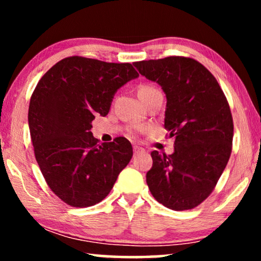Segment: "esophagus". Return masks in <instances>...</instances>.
Here are the masks:
<instances>
[{
  "label": "esophagus",
  "mask_w": 261,
  "mask_h": 261,
  "mask_svg": "<svg viewBox=\"0 0 261 261\" xmlns=\"http://www.w3.org/2000/svg\"><path fill=\"white\" fill-rule=\"evenodd\" d=\"M133 151H134V154L137 155V154H139V153H144L145 149L141 148V147H139V146H134Z\"/></svg>",
  "instance_id": "1"
}]
</instances>
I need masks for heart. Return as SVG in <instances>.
<instances>
[{"label": "heart", "instance_id": "1", "mask_svg": "<svg viewBox=\"0 0 261 261\" xmlns=\"http://www.w3.org/2000/svg\"><path fill=\"white\" fill-rule=\"evenodd\" d=\"M159 90L155 87H152V85H141L138 90V96L140 98V101H145L148 97H151L152 95H154L155 92H158Z\"/></svg>", "mask_w": 261, "mask_h": 261}]
</instances>
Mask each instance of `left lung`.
Segmentation results:
<instances>
[{
	"label": "left lung",
	"mask_w": 261,
	"mask_h": 261,
	"mask_svg": "<svg viewBox=\"0 0 261 261\" xmlns=\"http://www.w3.org/2000/svg\"><path fill=\"white\" fill-rule=\"evenodd\" d=\"M133 65L166 95L164 126L174 138V152L153 151L146 173L149 191L172 210H188L204 201L229 160L233 119L215 77L195 59L167 57Z\"/></svg>",
	"instance_id": "obj_1"
}]
</instances>
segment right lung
<instances>
[{
  "mask_svg": "<svg viewBox=\"0 0 261 261\" xmlns=\"http://www.w3.org/2000/svg\"><path fill=\"white\" fill-rule=\"evenodd\" d=\"M138 77L128 63L69 57L39 81L28 109L35 159L51 190L69 205L101 202L130 162L126 138L98 144L90 129L96 115L109 113L116 91Z\"/></svg>",
  "mask_w": 261,
  "mask_h": 261,
  "instance_id": "right-lung-1",
  "label": "right lung"
}]
</instances>
